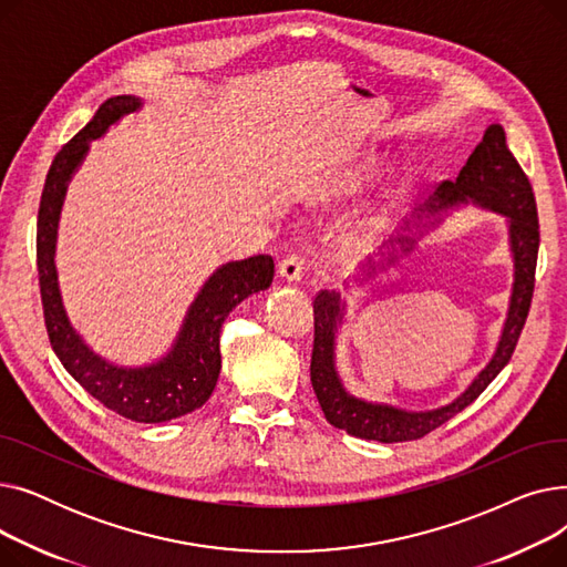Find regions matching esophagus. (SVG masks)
<instances>
[{
    "label": "esophagus",
    "instance_id": "esophagus-1",
    "mask_svg": "<svg viewBox=\"0 0 567 567\" xmlns=\"http://www.w3.org/2000/svg\"><path fill=\"white\" fill-rule=\"evenodd\" d=\"M278 274L282 280L287 282H299L303 276V261L296 255H287L280 264H278Z\"/></svg>",
    "mask_w": 567,
    "mask_h": 567
}]
</instances>
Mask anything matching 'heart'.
<instances>
[{
    "label": "heart",
    "mask_w": 567,
    "mask_h": 567,
    "mask_svg": "<svg viewBox=\"0 0 567 567\" xmlns=\"http://www.w3.org/2000/svg\"><path fill=\"white\" fill-rule=\"evenodd\" d=\"M379 165H381V158H379V156H368V158L359 161L355 165H351L349 169H344V172L338 176V182H336V195H338V197H353V195H359V193L365 188V184L370 182V178L377 174ZM409 174H411V167H409V165H402V167L393 174V182H391L389 190H385V197H391V195L395 193V188H398L400 184H404V178H409ZM372 225H374V218L361 220L359 225H355V236L370 231Z\"/></svg>",
    "instance_id": "obj_1"
}]
</instances>
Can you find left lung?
Returning <instances> with one entry per match:
<instances>
[{"instance_id": "1", "label": "left lung", "mask_w": 567, "mask_h": 567, "mask_svg": "<svg viewBox=\"0 0 567 567\" xmlns=\"http://www.w3.org/2000/svg\"><path fill=\"white\" fill-rule=\"evenodd\" d=\"M468 202L505 216L515 264L508 315H505L503 331L492 361L466 385L462 395L439 409L406 411L393 404H377L355 398L344 389L336 368V338L338 326L344 319L347 303L340 291L323 289L315 299V349L310 363V381L326 421L333 427L344 430L351 436L381 443L421 439L432 430L441 427L443 423H449L460 411H464L496 379V374L508 365L533 299L540 225L528 176L511 154L508 144H505V133L498 124L487 126L481 144L473 148V154L468 156L455 182H443L419 212L402 225V231H398V236H393L389 244L381 246V259L374 261L370 257L363 264L361 278L355 276V282H365L379 271H385V268L393 266L402 255L413 250L415 241L427 229L441 223V214L445 208Z\"/></svg>"}]
</instances>
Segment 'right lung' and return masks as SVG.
<instances>
[{
  "label": "right lung",
  "mask_w": 567,
  "mask_h": 567,
  "mask_svg": "<svg viewBox=\"0 0 567 567\" xmlns=\"http://www.w3.org/2000/svg\"><path fill=\"white\" fill-rule=\"evenodd\" d=\"M140 107L142 99L137 96L107 99L92 122L54 156L39 206L37 264L45 329L66 372L89 395L124 419L135 423H165L182 419L212 398L220 374L223 321L248 296L271 287L276 264L268 255H255L216 268L190 303L172 349L152 365H114L82 340L69 321L56 280L54 248L59 216H62L69 182L89 152V142L103 137L118 118Z\"/></svg>",
  "instance_id": "obj_1"
}]
</instances>
